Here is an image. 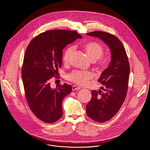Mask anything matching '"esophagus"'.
Returning a JSON list of instances; mask_svg holds the SVG:
<instances>
[{"label":"esophagus","mask_w":150,"mask_h":150,"mask_svg":"<svg viewBox=\"0 0 150 150\" xmlns=\"http://www.w3.org/2000/svg\"><path fill=\"white\" fill-rule=\"evenodd\" d=\"M81 89L80 87L76 86V85H74L72 86V91H76V90H79Z\"/></svg>","instance_id":"1"}]
</instances>
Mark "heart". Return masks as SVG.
<instances>
[{
	"mask_svg": "<svg viewBox=\"0 0 150 150\" xmlns=\"http://www.w3.org/2000/svg\"><path fill=\"white\" fill-rule=\"evenodd\" d=\"M82 47L90 60L96 64L99 68L104 71L110 64L108 57L103 56L104 48L103 46L96 41H89L82 44ZM72 52V48L68 47L63 54L62 62L67 64L69 61L70 57ZM93 78V75L90 72L82 71H74L67 75V79L71 82L79 85L84 86L88 84L90 80Z\"/></svg>",
	"mask_w": 150,
	"mask_h": 150,
	"instance_id": "b5f03b06",
	"label": "heart"
}]
</instances>
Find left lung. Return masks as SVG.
<instances>
[{
	"label": "left lung",
	"instance_id": "1",
	"mask_svg": "<svg viewBox=\"0 0 150 150\" xmlns=\"http://www.w3.org/2000/svg\"><path fill=\"white\" fill-rule=\"evenodd\" d=\"M87 35L103 40L111 50V61L102 73L98 82L105 86L103 92L92 91V98L86 105V114L92 120L104 122L111 120L121 108L127 95L129 64L125 49L115 36L104 32L94 31Z\"/></svg>",
	"mask_w": 150,
	"mask_h": 150
}]
</instances>
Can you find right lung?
<instances>
[{
	"mask_svg": "<svg viewBox=\"0 0 150 150\" xmlns=\"http://www.w3.org/2000/svg\"><path fill=\"white\" fill-rule=\"evenodd\" d=\"M78 38L82 36L75 30H49L35 37L26 49L22 78L26 101L34 115L46 123L61 118L63 99L72 92L67 83L52 88L50 79L61 67L63 49Z\"/></svg>",
	"mask_w": 150,
	"mask_h": 150,
	"instance_id": "obj_1",
	"label": "right lung"
}]
</instances>
